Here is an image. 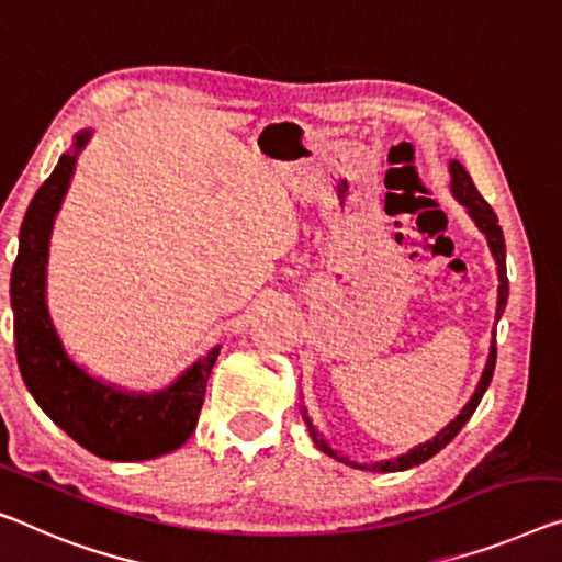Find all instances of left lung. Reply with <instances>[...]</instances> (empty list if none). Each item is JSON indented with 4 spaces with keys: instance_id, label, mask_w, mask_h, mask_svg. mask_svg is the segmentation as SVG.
I'll return each mask as SVG.
<instances>
[{
    "instance_id": "1",
    "label": "left lung",
    "mask_w": 562,
    "mask_h": 562,
    "mask_svg": "<svg viewBox=\"0 0 562 562\" xmlns=\"http://www.w3.org/2000/svg\"><path fill=\"white\" fill-rule=\"evenodd\" d=\"M450 172H452V193H454V198L464 205V209H468V213L472 215V221L477 223V228H480L482 233H485V238H487V244H490V251H492V256H495V261H497V276H499L497 318H499V316H503V311H505V304H507V291H510V286H507V269H505V238H503V228H499L495 211L490 209V203L485 201V198L480 195L477 188H474L470 172L462 168V162L452 160V162H450ZM492 336H495V334H492ZM495 359H497V347H495V339H492L490 359H487L485 371H482V379H480V384H477V392H474V396L468 402V407H464V409L460 412V417H457L454 422H450V425H447L442 431H439V435H437L435 439H431V442H425V445L414 447V450H412L409 454L396 457V460L379 462V464H374V470H379V472L409 470V468H414V464L427 462L429 457H435L439 450H445V447L450 445L457 435H460V429H462L464 425H468L470 417L474 414V409H477L480 400H482V396H485L487 386H490V379H492V371H495ZM304 419H306L308 431H311V437H314V442H316L318 450L326 452L329 457H334V460L349 462L347 457H339V454H336V452L331 450L329 445L324 442L322 435H318L316 427L311 425V419L306 417V409H304ZM349 464H353V462H349ZM353 468H361V464H353ZM361 470H367V468H361Z\"/></svg>"
}]
</instances>
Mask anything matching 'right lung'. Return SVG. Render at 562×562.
<instances>
[{
  "instance_id": "1",
  "label": "right lung",
  "mask_w": 562,
  "mask_h": 562,
  "mask_svg": "<svg viewBox=\"0 0 562 562\" xmlns=\"http://www.w3.org/2000/svg\"><path fill=\"white\" fill-rule=\"evenodd\" d=\"M88 137L90 131L75 135V150L59 158L24 213L10 283L16 364L42 412L85 450L115 462L153 460L178 450L193 435L205 384L221 349L205 353L176 384L158 394L120 392L85 374L65 353L45 304L47 246L77 153Z\"/></svg>"
}]
</instances>
